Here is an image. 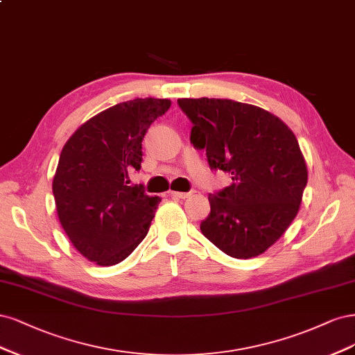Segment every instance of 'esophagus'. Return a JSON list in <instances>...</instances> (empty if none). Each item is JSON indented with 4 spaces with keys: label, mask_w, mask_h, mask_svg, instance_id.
Segmentation results:
<instances>
[{
    "label": "esophagus",
    "mask_w": 355,
    "mask_h": 355,
    "mask_svg": "<svg viewBox=\"0 0 355 355\" xmlns=\"http://www.w3.org/2000/svg\"><path fill=\"white\" fill-rule=\"evenodd\" d=\"M171 198L175 199H187L189 196H191V193H182V191H169Z\"/></svg>",
    "instance_id": "1"
}]
</instances>
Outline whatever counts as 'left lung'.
Returning a JSON list of instances; mask_svg holds the SVG:
<instances>
[{"mask_svg":"<svg viewBox=\"0 0 355 355\" xmlns=\"http://www.w3.org/2000/svg\"><path fill=\"white\" fill-rule=\"evenodd\" d=\"M191 121L190 141L207 150L211 169L232 175L209 194L203 236L224 254L248 259L264 254L295 220L308 171L295 134L258 106L227 98H178Z\"/></svg>","mask_w":355,"mask_h":355,"instance_id":"1","label":"left lung"}]
</instances>
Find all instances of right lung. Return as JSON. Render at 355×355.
<instances>
[{"instance_id":"add662e5","label":"right lung","mask_w":355,"mask_h":355,"mask_svg":"<svg viewBox=\"0 0 355 355\" xmlns=\"http://www.w3.org/2000/svg\"><path fill=\"white\" fill-rule=\"evenodd\" d=\"M171 107L168 98L119 103L79 127L63 146L53 178L55 209L64 233L97 266H115L146 237L161 202L143 186H128L140 171L144 135Z\"/></svg>"}]
</instances>
